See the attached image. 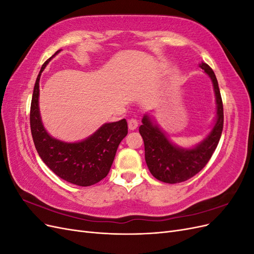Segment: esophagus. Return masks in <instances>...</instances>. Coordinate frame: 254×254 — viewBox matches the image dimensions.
<instances>
[{"label":"esophagus","instance_id":"34e87169","mask_svg":"<svg viewBox=\"0 0 254 254\" xmlns=\"http://www.w3.org/2000/svg\"><path fill=\"white\" fill-rule=\"evenodd\" d=\"M137 126H139V122H137V120L135 119H130L128 121V127L130 130H134L137 128Z\"/></svg>","mask_w":254,"mask_h":254}]
</instances>
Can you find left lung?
<instances>
[{"mask_svg":"<svg viewBox=\"0 0 254 254\" xmlns=\"http://www.w3.org/2000/svg\"><path fill=\"white\" fill-rule=\"evenodd\" d=\"M200 67L212 79L217 103L216 123L205 139L193 149H183L173 145L148 115H144L139 131L145 146V161L156 179L165 183L187 181L200 172L216 149L224 128V107L218 82L212 68L206 64Z\"/></svg>","mask_w":254,"mask_h":254,"instance_id":"1","label":"left lung"}]
</instances>
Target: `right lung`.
<instances>
[{
  "mask_svg": "<svg viewBox=\"0 0 254 254\" xmlns=\"http://www.w3.org/2000/svg\"><path fill=\"white\" fill-rule=\"evenodd\" d=\"M59 52L45 61L37 77L30 104V131L38 153L53 173L76 186L90 187L108 175L119 145L128 133L127 121L123 119L105 124L78 143L61 142L45 131L38 106L39 80L49 61Z\"/></svg>",
  "mask_w": 254,
  "mask_h": 254,
  "instance_id": "right-lung-1",
  "label": "right lung"
}]
</instances>
